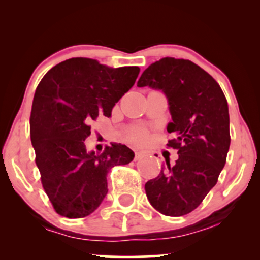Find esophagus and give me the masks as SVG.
Masks as SVG:
<instances>
[{"label": "esophagus", "mask_w": 260, "mask_h": 260, "mask_svg": "<svg viewBox=\"0 0 260 260\" xmlns=\"http://www.w3.org/2000/svg\"><path fill=\"white\" fill-rule=\"evenodd\" d=\"M143 155H144V154H143L142 151H136V156H134V160H139L140 157H143Z\"/></svg>", "instance_id": "1"}]
</instances>
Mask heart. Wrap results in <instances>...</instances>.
<instances>
[{
  "label": "heart",
  "instance_id": "b5f03b06",
  "mask_svg": "<svg viewBox=\"0 0 260 260\" xmlns=\"http://www.w3.org/2000/svg\"><path fill=\"white\" fill-rule=\"evenodd\" d=\"M145 137H147V133H145L144 131L136 129V131H132V132L128 133L127 138L129 140H132V142H134V143H142L143 140L145 139Z\"/></svg>",
  "mask_w": 260,
  "mask_h": 260
}]
</instances>
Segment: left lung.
Returning <instances> with one entry per match:
<instances>
[{"label":"left lung","mask_w":260,"mask_h":260,"mask_svg":"<svg viewBox=\"0 0 260 260\" xmlns=\"http://www.w3.org/2000/svg\"><path fill=\"white\" fill-rule=\"evenodd\" d=\"M138 86L165 92L174 134L168 148L177 150L175 165L161 169L145 183L150 204L168 216H182L199 207L216 184L230 148L228 100L219 83L189 59L164 57L142 73Z\"/></svg>","instance_id":"left-lung-1"}]
</instances>
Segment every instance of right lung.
<instances>
[{
  "label": "right lung",
  "mask_w": 260,
  "mask_h": 260,
  "mask_svg": "<svg viewBox=\"0 0 260 260\" xmlns=\"http://www.w3.org/2000/svg\"><path fill=\"white\" fill-rule=\"evenodd\" d=\"M137 66L110 68L96 59L74 57L49 71L35 90L30 138L41 184L61 216L80 219L95 211L107 193L106 176L127 165L134 153L112 144L101 154L86 150L92 121L111 117L113 106L134 85Z\"/></svg>",
  "instance_id": "1"
}]
</instances>
